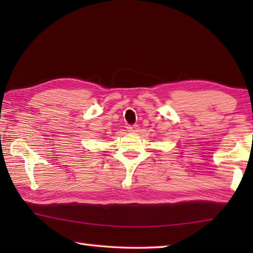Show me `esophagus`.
Instances as JSON below:
<instances>
[{
	"mask_svg": "<svg viewBox=\"0 0 253 253\" xmlns=\"http://www.w3.org/2000/svg\"><path fill=\"white\" fill-rule=\"evenodd\" d=\"M128 131H131V132H137L139 130V126L138 125H129L127 127Z\"/></svg>",
	"mask_w": 253,
	"mask_h": 253,
	"instance_id": "1",
	"label": "esophagus"
}]
</instances>
